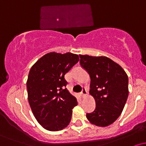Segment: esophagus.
Masks as SVG:
<instances>
[{"instance_id":"obj_1","label":"esophagus","mask_w":146,"mask_h":146,"mask_svg":"<svg viewBox=\"0 0 146 146\" xmlns=\"http://www.w3.org/2000/svg\"><path fill=\"white\" fill-rule=\"evenodd\" d=\"M86 95H87V90L85 88H83V89L81 92V96L82 97V98H84Z\"/></svg>"}]
</instances>
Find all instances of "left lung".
Here are the masks:
<instances>
[{
    "label": "left lung",
    "instance_id": "1",
    "mask_svg": "<svg viewBox=\"0 0 146 146\" xmlns=\"http://www.w3.org/2000/svg\"><path fill=\"white\" fill-rule=\"evenodd\" d=\"M80 64L90 77V94L95 100L93 112L86 113L90 123L108 126L121 115L128 97V78L118 64L104 56L80 55Z\"/></svg>",
    "mask_w": 146,
    "mask_h": 146
}]
</instances>
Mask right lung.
I'll return each mask as SVG.
<instances>
[{
	"mask_svg": "<svg viewBox=\"0 0 146 146\" xmlns=\"http://www.w3.org/2000/svg\"><path fill=\"white\" fill-rule=\"evenodd\" d=\"M77 54L48 53L30 69L27 82L28 100L43 128L58 131L70 123L77 99L66 89L64 75L79 61Z\"/></svg>",
	"mask_w": 146,
	"mask_h": 146,
	"instance_id": "1",
	"label": "right lung"
}]
</instances>
